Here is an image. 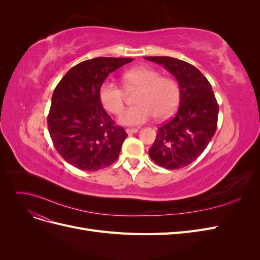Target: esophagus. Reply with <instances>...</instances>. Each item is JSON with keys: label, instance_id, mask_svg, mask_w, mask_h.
<instances>
[{"label": "esophagus", "instance_id": "esophagus-1", "mask_svg": "<svg viewBox=\"0 0 260 260\" xmlns=\"http://www.w3.org/2000/svg\"><path fill=\"white\" fill-rule=\"evenodd\" d=\"M139 131V129H137V128H133V129H125V132L128 133V135H132V133H136V132H138Z\"/></svg>", "mask_w": 260, "mask_h": 260}]
</instances>
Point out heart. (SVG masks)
Returning a JSON list of instances; mask_svg holds the SVG:
<instances>
[{
	"label": "heart",
	"mask_w": 260,
	"mask_h": 260,
	"mask_svg": "<svg viewBox=\"0 0 260 260\" xmlns=\"http://www.w3.org/2000/svg\"><path fill=\"white\" fill-rule=\"evenodd\" d=\"M122 83L127 91L139 90L135 103L121 114L119 123L123 125H139L151 119H164L174 113L180 99L178 83L171 78L161 77L157 70L140 66L132 68L122 75ZM99 96L107 112L119 115L124 107V92L113 81L105 80L100 86Z\"/></svg>",
	"instance_id": "heart-1"
}]
</instances>
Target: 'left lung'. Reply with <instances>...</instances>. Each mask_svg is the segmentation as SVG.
I'll list each match as a JSON object with an SVG mask.
<instances>
[{
    "mask_svg": "<svg viewBox=\"0 0 260 260\" xmlns=\"http://www.w3.org/2000/svg\"><path fill=\"white\" fill-rule=\"evenodd\" d=\"M145 59L162 65L176 77L180 89L175 117L158 128L149 157L169 170L183 168L205 151L217 129L219 106L211 85L200 70L168 56Z\"/></svg>",
    "mask_w": 260,
    "mask_h": 260,
    "instance_id": "obj_1",
    "label": "left lung"
}]
</instances>
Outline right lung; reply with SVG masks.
Instances as JSON below:
<instances>
[{"mask_svg": "<svg viewBox=\"0 0 260 260\" xmlns=\"http://www.w3.org/2000/svg\"><path fill=\"white\" fill-rule=\"evenodd\" d=\"M132 58L96 57L73 67L52 95L48 128L53 144L68 164L84 171L111 166L127 133L105 112L99 91L107 76Z\"/></svg>", "mask_w": 260, "mask_h": 260, "instance_id": "right-lung-1", "label": "right lung"}]
</instances>
